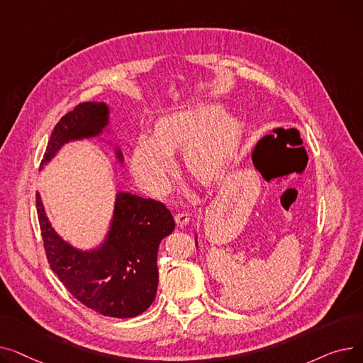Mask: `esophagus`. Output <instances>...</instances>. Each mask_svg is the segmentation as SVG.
I'll return each mask as SVG.
<instances>
[{
	"label": "esophagus",
	"instance_id": "esophagus-1",
	"mask_svg": "<svg viewBox=\"0 0 363 363\" xmlns=\"http://www.w3.org/2000/svg\"><path fill=\"white\" fill-rule=\"evenodd\" d=\"M175 220L178 223V226H185L188 222H189V215L185 213V212H181V213H177L175 215Z\"/></svg>",
	"mask_w": 363,
	"mask_h": 363
}]
</instances>
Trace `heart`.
Here are the masks:
<instances>
[{
  "mask_svg": "<svg viewBox=\"0 0 363 363\" xmlns=\"http://www.w3.org/2000/svg\"><path fill=\"white\" fill-rule=\"evenodd\" d=\"M219 106L178 110L155 123L151 137L140 135L130 166L137 181L152 194H164L174 170L172 152L184 148L186 169L206 182L218 179L238 148L242 123Z\"/></svg>",
  "mask_w": 363,
  "mask_h": 363,
  "instance_id": "b5f03b06",
  "label": "heart"
}]
</instances>
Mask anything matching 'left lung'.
<instances>
[{"label": "left lung", "mask_w": 363, "mask_h": 363, "mask_svg": "<svg viewBox=\"0 0 363 363\" xmlns=\"http://www.w3.org/2000/svg\"><path fill=\"white\" fill-rule=\"evenodd\" d=\"M196 240H197V237H196ZM196 244H197V241H196Z\"/></svg>", "instance_id": "obj_1"}]
</instances>
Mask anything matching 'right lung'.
<instances>
[{"instance_id": "obj_1", "label": "right lung", "mask_w": 363, "mask_h": 363, "mask_svg": "<svg viewBox=\"0 0 363 363\" xmlns=\"http://www.w3.org/2000/svg\"><path fill=\"white\" fill-rule=\"evenodd\" d=\"M108 116L110 107L97 101L65 114L51 132L41 169L65 144L103 135ZM114 157L123 163L118 145ZM36 212L50 268L74 298L111 318H133L151 306L159 284V244L175 230L174 216L163 203L118 191L106 238L91 250H81L55 233L40 193Z\"/></svg>"}]
</instances>
